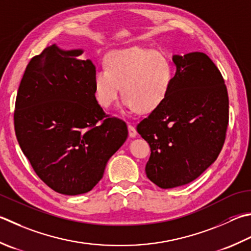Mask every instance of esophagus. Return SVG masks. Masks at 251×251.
I'll return each mask as SVG.
<instances>
[{
  "label": "esophagus",
  "mask_w": 251,
  "mask_h": 251,
  "mask_svg": "<svg viewBox=\"0 0 251 251\" xmlns=\"http://www.w3.org/2000/svg\"><path fill=\"white\" fill-rule=\"evenodd\" d=\"M128 134L131 138H134V137L137 136V130L132 125H128Z\"/></svg>",
  "instance_id": "obj_1"
}]
</instances>
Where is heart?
Instances as JSON below:
<instances>
[{"instance_id":"1","label":"heart","mask_w":251,"mask_h":251,"mask_svg":"<svg viewBox=\"0 0 251 251\" xmlns=\"http://www.w3.org/2000/svg\"><path fill=\"white\" fill-rule=\"evenodd\" d=\"M173 77V64L165 53L141 47L120 49L107 54L105 68L93 75L95 96L107 109L119 98L122 87L125 107L149 113L166 99Z\"/></svg>"}]
</instances>
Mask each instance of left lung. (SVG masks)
Listing matches in <instances>:
<instances>
[{
	"instance_id": "8db88e82",
	"label": "left lung",
	"mask_w": 251,
	"mask_h": 251,
	"mask_svg": "<svg viewBox=\"0 0 251 251\" xmlns=\"http://www.w3.org/2000/svg\"><path fill=\"white\" fill-rule=\"evenodd\" d=\"M168 97L137 125L151 150L147 177L163 189L190 183L217 160L229 114L223 76L207 54L174 55Z\"/></svg>"
}]
</instances>
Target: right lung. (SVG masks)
Instances as JSON below:
<instances>
[{"mask_svg":"<svg viewBox=\"0 0 251 251\" xmlns=\"http://www.w3.org/2000/svg\"><path fill=\"white\" fill-rule=\"evenodd\" d=\"M81 50L49 46L28 63L14 111L17 141L44 184L63 195L90 191L128 135L98 103L96 66Z\"/></svg>","mask_w":251,"mask_h":251,"instance_id":"right-lung-1","label":"right lung"}]
</instances>
